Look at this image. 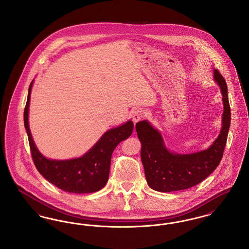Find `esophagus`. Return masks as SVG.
Returning a JSON list of instances; mask_svg holds the SVG:
<instances>
[{"instance_id":"1","label":"esophagus","mask_w":249,"mask_h":249,"mask_svg":"<svg viewBox=\"0 0 249 249\" xmlns=\"http://www.w3.org/2000/svg\"><path fill=\"white\" fill-rule=\"evenodd\" d=\"M144 118V114L141 109H136L135 111H133L131 119L134 124H136L137 122H139L140 120H142Z\"/></svg>"}]
</instances>
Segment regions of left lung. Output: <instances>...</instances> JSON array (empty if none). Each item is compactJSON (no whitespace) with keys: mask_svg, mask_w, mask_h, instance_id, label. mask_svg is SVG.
<instances>
[{"mask_svg":"<svg viewBox=\"0 0 249 249\" xmlns=\"http://www.w3.org/2000/svg\"><path fill=\"white\" fill-rule=\"evenodd\" d=\"M213 78L221 89L224 111L220 133L208 149L192 154L173 153L166 148L160 131L149 122L142 120L136 123L145 179L152 190L171 192L190 189L209 177L219 164L231 125V107L224 77L214 69Z\"/></svg>","mask_w":249,"mask_h":249,"instance_id":"obj_1","label":"left lung"}]
</instances>
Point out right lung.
<instances>
[{"instance_id":"1","label":"right lung","mask_w":249,"mask_h":249,"mask_svg":"<svg viewBox=\"0 0 249 249\" xmlns=\"http://www.w3.org/2000/svg\"><path fill=\"white\" fill-rule=\"evenodd\" d=\"M33 82L30 85L24 109V126L27 130L32 157L38 172L60 190L70 193H91L102 190L108 181L111 157L121 141L129 138L133 130L132 121L107 130L94 145L80 158L56 160H48L39 152L29 127V106Z\"/></svg>"}]
</instances>
